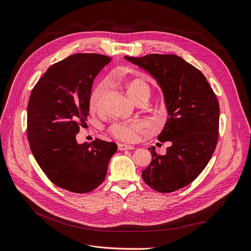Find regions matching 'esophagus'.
I'll list each match as a JSON object with an SVG mask.
<instances>
[{
    "instance_id": "34e87169",
    "label": "esophagus",
    "mask_w": 251,
    "mask_h": 251,
    "mask_svg": "<svg viewBox=\"0 0 251 251\" xmlns=\"http://www.w3.org/2000/svg\"><path fill=\"white\" fill-rule=\"evenodd\" d=\"M135 147L131 146V145H126V144H118V149L120 151H124V150H133Z\"/></svg>"
}]
</instances>
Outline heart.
Here are the masks:
<instances>
[{"mask_svg":"<svg viewBox=\"0 0 251 251\" xmlns=\"http://www.w3.org/2000/svg\"><path fill=\"white\" fill-rule=\"evenodd\" d=\"M127 94L134 101L137 102L140 99H147L150 96L151 90L149 85L140 79H134L128 82L126 86ZM107 94V85L102 83L98 85L90 97V109L99 111L104 105V100ZM141 130V124L138 121L117 122L110 126L109 131L114 137L127 142H132L137 138V135Z\"/></svg>","mask_w":251,"mask_h":251,"instance_id":"b5f03b06","label":"heart"}]
</instances>
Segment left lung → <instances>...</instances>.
Returning a JSON list of instances; mask_svg holds the SVG:
<instances>
[{
	"instance_id": "8db88e82",
	"label": "left lung",
	"mask_w": 251,
	"mask_h": 251,
	"mask_svg": "<svg viewBox=\"0 0 251 251\" xmlns=\"http://www.w3.org/2000/svg\"><path fill=\"white\" fill-rule=\"evenodd\" d=\"M124 58L156 80L168 113L158 140L170 145L164 155L149 148L152 160L142 178L161 193L185 187L206 167L217 144L219 104L213 90L197 68L177 55Z\"/></svg>"
}]
</instances>
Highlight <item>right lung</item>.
<instances>
[{
    "label": "right lung",
    "instance_id": "1",
    "mask_svg": "<svg viewBox=\"0 0 251 251\" xmlns=\"http://www.w3.org/2000/svg\"><path fill=\"white\" fill-rule=\"evenodd\" d=\"M111 58L75 54L54 65L34 87L28 104L27 135L39 166L57 186L87 193L104 181L114 142L79 144L76 134L89 115L94 79Z\"/></svg>",
    "mask_w": 251,
    "mask_h": 251
}]
</instances>
